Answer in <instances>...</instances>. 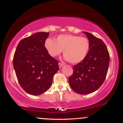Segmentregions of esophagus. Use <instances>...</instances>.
I'll return each mask as SVG.
<instances>
[{
	"label": "esophagus",
	"instance_id": "esophagus-1",
	"mask_svg": "<svg viewBox=\"0 0 123 123\" xmlns=\"http://www.w3.org/2000/svg\"><path fill=\"white\" fill-rule=\"evenodd\" d=\"M58 65H59V67H60V68H61L62 67V66H63V64L62 63H58Z\"/></svg>",
	"mask_w": 123,
	"mask_h": 123
}]
</instances>
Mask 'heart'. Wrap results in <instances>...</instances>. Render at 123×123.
<instances>
[{"label":"heart","mask_w":123,"mask_h":123,"mask_svg":"<svg viewBox=\"0 0 123 123\" xmlns=\"http://www.w3.org/2000/svg\"><path fill=\"white\" fill-rule=\"evenodd\" d=\"M44 47L51 57L59 55L63 50L64 59L76 64L87 57L90 50V42L87 38L70 34L60 35L55 39L48 38Z\"/></svg>","instance_id":"heart-1"}]
</instances>
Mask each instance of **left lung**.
I'll return each instance as SVG.
<instances>
[{"label": "left lung", "instance_id": "8db88e82", "mask_svg": "<svg viewBox=\"0 0 123 123\" xmlns=\"http://www.w3.org/2000/svg\"><path fill=\"white\" fill-rule=\"evenodd\" d=\"M90 42V50L87 57L73 67V74L69 78V85L77 94L92 93L105 81L109 65V54L101 39L84 32Z\"/></svg>", "mask_w": 123, "mask_h": 123}]
</instances>
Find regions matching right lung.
Segmentation results:
<instances>
[{
	"mask_svg": "<svg viewBox=\"0 0 123 123\" xmlns=\"http://www.w3.org/2000/svg\"><path fill=\"white\" fill-rule=\"evenodd\" d=\"M49 32H37L21 40L13 57V66L23 90L38 95L47 91L59 69L58 62L51 57L44 47Z\"/></svg>",
	"mask_w": 123,
	"mask_h": 123,
	"instance_id": "right-lung-1",
	"label": "right lung"
}]
</instances>
